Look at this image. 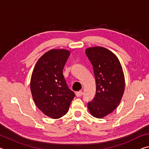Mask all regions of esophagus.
I'll use <instances>...</instances> for the list:
<instances>
[{"label":"esophagus","instance_id":"34e87169","mask_svg":"<svg viewBox=\"0 0 149 149\" xmlns=\"http://www.w3.org/2000/svg\"><path fill=\"white\" fill-rule=\"evenodd\" d=\"M75 95H76L77 97H79L83 95V92L81 91H77V92L75 93Z\"/></svg>","mask_w":149,"mask_h":149}]
</instances>
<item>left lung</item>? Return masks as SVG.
Wrapping results in <instances>:
<instances>
[{"label": "left lung", "instance_id": "obj_1", "mask_svg": "<svg viewBox=\"0 0 149 149\" xmlns=\"http://www.w3.org/2000/svg\"><path fill=\"white\" fill-rule=\"evenodd\" d=\"M85 53L93 65L96 94L88 109L93 116L102 118L120 104L125 89L124 75L117 56L106 48L91 47Z\"/></svg>", "mask_w": 149, "mask_h": 149}]
</instances>
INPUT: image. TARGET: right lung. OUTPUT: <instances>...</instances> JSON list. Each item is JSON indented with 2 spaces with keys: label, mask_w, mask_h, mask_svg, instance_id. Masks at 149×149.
Here are the masks:
<instances>
[{
  "label": "right lung",
  "mask_w": 149,
  "mask_h": 149,
  "mask_svg": "<svg viewBox=\"0 0 149 149\" xmlns=\"http://www.w3.org/2000/svg\"><path fill=\"white\" fill-rule=\"evenodd\" d=\"M70 54L65 49H52L40 58L33 71L30 89L35 104L53 119L68 112L75 93L68 87L63 68Z\"/></svg>",
  "instance_id": "1"
}]
</instances>
